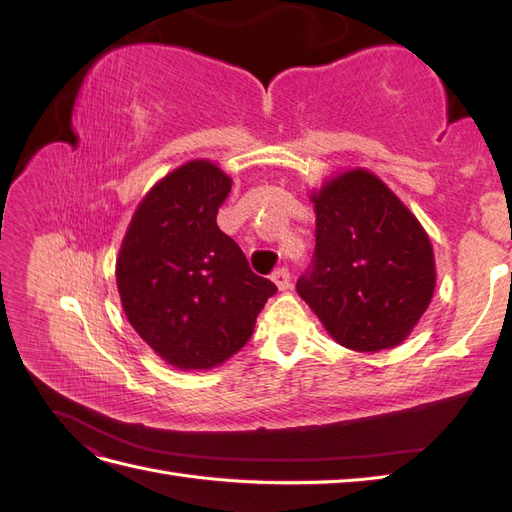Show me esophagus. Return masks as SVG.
<instances>
[{
  "mask_svg": "<svg viewBox=\"0 0 512 512\" xmlns=\"http://www.w3.org/2000/svg\"><path fill=\"white\" fill-rule=\"evenodd\" d=\"M271 280L275 282V286L280 288V290H288L290 288V273H288V269H277L271 275Z\"/></svg>",
  "mask_w": 512,
  "mask_h": 512,
  "instance_id": "obj_1",
  "label": "esophagus"
}]
</instances>
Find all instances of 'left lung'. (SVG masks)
I'll use <instances>...</instances> for the list:
<instances>
[{"instance_id":"obj_1","label":"left lung","mask_w":512,"mask_h":512,"mask_svg":"<svg viewBox=\"0 0 512 512\" xmlns=\"http://www.w3.org/2000/svg\"><path fill=\"white\" fill-rule=\"evenodd\" d=\"M316 250L299 297L350 350L404 342L436 288L433 247L410 209L365 168L346 170L312 192Z\"/></svg>"}]
</instances>
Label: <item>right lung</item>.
Masks as SVG:
<instances>
[{"label": "right lung", "mask_w": 512, "mask_h": 512, "mask_svg": "<svg viewBox=\"0 0 512 512\" xmlns=\"http://www.w3.org/2000/svg\"><path fill=\"white\" fill-rule=\"evenodd\" d=\"M230 188L209 160L175 168L141 200L119 250L123 312L179 369H211L239 352L277 292L215 222Z\"/></svg>", "instance_id": "right-lung-1"}]
</instances>
